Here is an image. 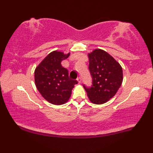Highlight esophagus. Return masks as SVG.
<instances>
[{
    "label": "esophagus",
    "instance_id": "34e87169",
    "mask_svg": "<svg viewBox=\"0 0 153 153\" xmlns=\"http://www.w3.org/2000/svg\"><path fill=\"white\" fill-rule=\"evenodd\" d=\"M77 80V82H78L79 83H81V82H82V78H81L80 77H79Z\"/></svg>",
    "mask_w": 153,
    "mask_h": 153
}]
</instances>
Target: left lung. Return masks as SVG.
I'll return each instance as SVG.
<instances>
[{
  "label": "left lung",
  "mask_w": 153,
  "mask_h": 153,
  "mask_svg": "<svg viewBox=\"0 0 153 153\" xmlns=\"http://www.w3.org/2000/svg\"><path fill=\"white\" fill-rule=\"evenodd\" d=\"M88 57L93 85L83 87L91 102L102 105L112 99L121 86L122 68L108 53L99 48L89 53Z\"/></svg>",
  "instance_id": "left-lung-1"
}]
</instances>
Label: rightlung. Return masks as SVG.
<instances>
[{"label":"right lung","instance_id":"right-lung-1","mask_svg":"<svg viewBox=\"0 0 153 153\" xmlns=\"http://www.w3.org/2000/svg\"><path fill=\"white\" fill-rule=\"evenodd\" d=\"M70 53L58 51L48 54L35 70V83L39 92L48 102L56 105L66 103L77 81L70 79L68 71L61 62Z\"/></svg>","mask_w":153,"mask_h":153}]
</instances>
